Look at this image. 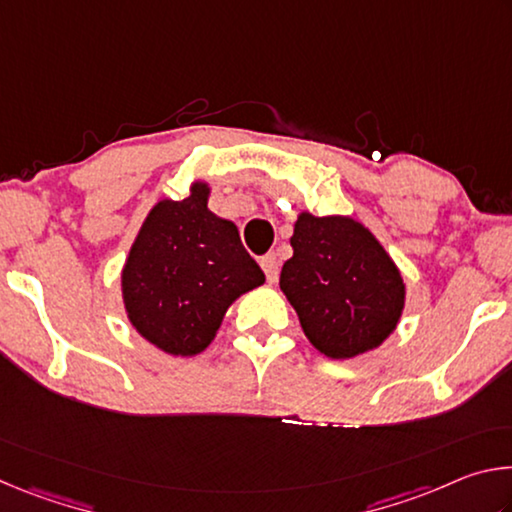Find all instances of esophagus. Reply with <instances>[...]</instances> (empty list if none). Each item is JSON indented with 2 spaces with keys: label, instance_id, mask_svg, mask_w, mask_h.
I'll list each match as a JSON object with an SVG mask.
<instances>
[{
  "label": "esophagus",
  "instance_id": "esophagus-1",
  "mask_svg": "<svg viewBox=\"0 0 512 512\" xmlns=\"http://www.w3.org/2000/svg\"><path fill=\"white\" fill-rule=\"evenodd\" d=\"M259 264H262L264 273H266V280L275 284L277 282V275H280V266H277V257L275 255H266L259 259Z\"/></svg>",
  "mask_w": 512,
  "mask_h": 512
}]
</instances>
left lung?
I'll return each instance as SVG.
<instances>
[{
	"mask_svg": "<svg viewBox=\"0 0 512 512\" xmlns=\"http://www.w3.org/2000/svg\"><path fill=\"white\" fill-rule=\"evenodd\" d=\"M291 248L280 289L318 352L352 359L393 334L406 287L400 268L366 225L350 216L300 212Z\"/></svg>",
	"mask_w": 512,
	"mask_h": 512,
	"instance_id": "1",
	"label": "left lung"
}]
</instances>
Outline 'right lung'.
Instances as JSON below:
<instances>
[{
	"instance_id": "obj_1",
	"label": "right lung",
	"mask_w": 512,
	"mask_h": 512,
	"mask_svg": "<svg viewBox=\"0 0 512 512\" xmlns=\"http://www.w3.org/2000/svg\"><path fill=\"white\" fill-rule=\"evenodd\" d=\"M210 185L183 201H158L121 271V298L137 334L173 357H194L214 341L225 311L264 284L237 225L207 207Z\"/></svg>"
}]
</instances>
